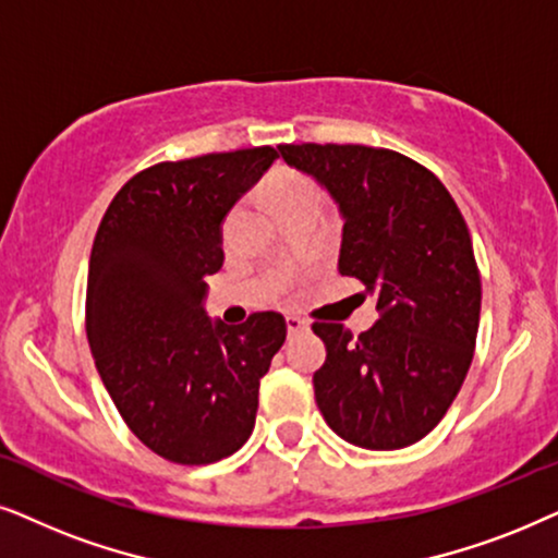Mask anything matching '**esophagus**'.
Instances as JSON below:
<instances>
[{"mask_svg":"<svg viewBox=\"0 0 558 558\" xmlns=\"http://www.w3.org/2000/svg\"><path fill=\"white\" fill-rule=\"evenodd\" d=\"M286 324H288V331H291V333H299L303 329H308V322H306V318H301V316H286Z\"/></svg>","mask_w":558,"mask_h":558,"instance_id":"obj_1","label":"esophagus"}]
</instances>
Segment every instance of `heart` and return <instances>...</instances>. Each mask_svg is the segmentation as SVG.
Returning a JSON list of instances; mask_svg holds the SVG:
<instances>
[{"instance_id":"obj_1","label":"heart","mask_w":558,"mask_h":558,"mask_svg":"<svg viewBox=\"0 0 558 558\" xmlns=\"http://www.w3.org/2000/svg\"><path fill=\"white\" fill-rule=\"evenodd\" d=\"M267 196H270L275 211H286L291 206L322 204V191H318L314 178L299 173V170H278V173H272L270 181H267Z\"/></svg>"}]
</instances>
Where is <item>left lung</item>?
Returning a JSON list of instances; mask_svg holds the SVG:
<instances>
[{"mask_svg":"<svg viewBox=\"0 0 558 558\" xmlns=\"http://www.w3.org/2000/svg\"><path fill=\"white\" fill-rule=\"evenodd\" d=\"M337 202L339 272L365 283L380 318L352 337L316 322L326 362L316 405L333 434L373 451L421 441L472 365L482 283L472 236L444 183L405 155L365 145H278Z\"/></svg>","mask_w":558,"mask_h":558,"instance_id":"obj_1","label":"left lung"}]
</instances>
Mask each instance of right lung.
I'll return each mask as SVG.
<instances>
[{
	"mask_svg": "<svg viewBox=\"0 0 558 558\" xmlns=\"http://www.w3.org/2000/svg\"><path fill=\"white\" fill-rule=\"evenodd\" d=\"M275 158L265 145L158 162L119 189L96 229L88 347L119 415L168 462H219L255 428L286 318L257 311L240 326L211 322L204 278L225 263L221 221Z\"/></svg>",
	"mask_w": 558,
	"mask_h": 558,
	"instance_id": "obj_1",
	"label": "right lung"
}]
</instances>
